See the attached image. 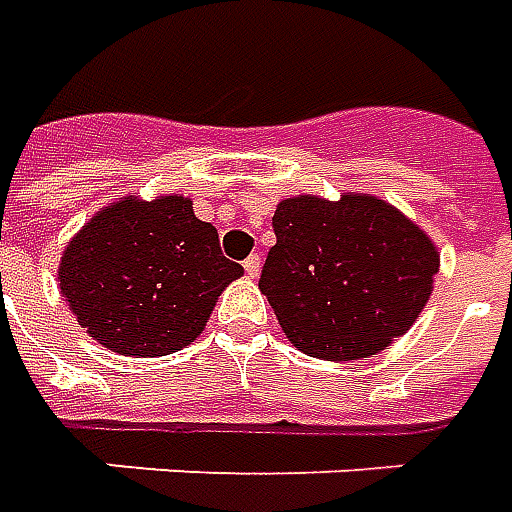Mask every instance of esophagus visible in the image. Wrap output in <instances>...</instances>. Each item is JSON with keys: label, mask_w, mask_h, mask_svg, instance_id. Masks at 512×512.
Here are the masks:
<instances>
[{"label": "esophagus", "mask_w": 512, "mask_h": 512, "mask_svg": "<svg viewBox=\"0 0 512 512\" xmlns=\"http://www.w3.org/2000/svg\"><path fill=\"white\" fill-rule=\"evenodd\" d=\"M242 267H245L248 278H256V275H259V270H262V259H259V256H248Z\"/></svg>", "instance_id": "1"}]
</instances>
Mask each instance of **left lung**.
Wrapping results in <instances>:
<instances>
[{
    "label": "left lung",
    "mask_w": 512,
    "mask_h": 512,
    "mask_svg": "<svg viewBox=\"0 0 512 512\" xmlns=\"http://www.w3.org/2000/svg\"><path fill=\"white\" fill-rule=\"evenodd\" d=\"M273 231L259 289L286 339L311 358L378 355L433 295L436 242L375 195L284 198Z\"/></svg>",
    "instance_id": "obj_1"
}]
</instances>
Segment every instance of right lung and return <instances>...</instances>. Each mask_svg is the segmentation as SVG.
<instances>
[{
  "label": "right lung",
  "instance_id": "add662e5",
  "mask_svg": "<svg viewBox=\"0 0 512 512\" xmlns=\"http://www.w3.org/2000/svg\"><path fill=\"white\" fill-rule=\"evenodd\" d=\"M245 273L184 195L104 206L68 239L57 281L76 322L112 353L170 355L195 342L217 297Z\"/></svg>",
  "mask_w": 512,
  "mask_h": 512
}]
</instances>
